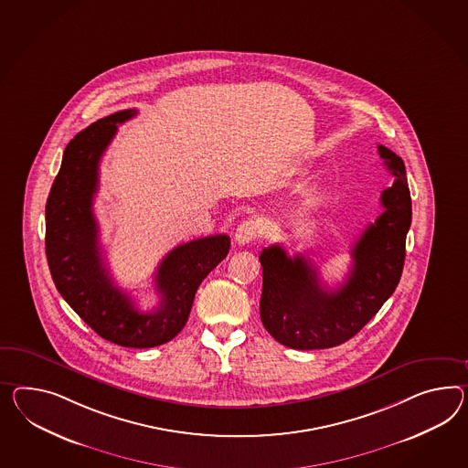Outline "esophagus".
<instances>
[{"mask_svg":"<svg viewBox=\"0 0 468 468\" xmlns=\"http://www.w3.org/2000/svg\"><path fill=\"white\" fill-rule=\"evenodd\" d=\"M260 236V226H258V222L256 220H244V222H240L238 229H236V232H234V239L240 246H244V244H250L252 240L256 239Z\"/></svg>","mask_w":468,"mask_h":468,"instance_id":"34e87169","label":"esophagus"}]
</instances>
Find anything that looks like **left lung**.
Wrapping results in <instances>:
<instances>
[{"instance_id": "8db88e82", "label": "left lung", "mask_w": 468, "mask_h": 468, "mask_svg": "<svg viewBox=\"0 0 468 468\" xmlns=\"http://www.w3.org/2000/svg\"><path fill=\"white\" fill-rule=\"evenodd\" d=\"M378 154L396 180L380 197L382 216L353 244V266L341 287L327 290L305 256L290 258L278 244L260 254L261 323L278 343L293 349L337 346L356 335L399 285L412 205L404 161L385 145H378Z\"/></svg>"}]
</instances>
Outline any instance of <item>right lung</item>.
Listing matches in <instances>:
<instances>
[{
    "mask_svg": "<svg viewBox=\"0 0 468 468\" xmlns=\"http://www.w3.org/2000/svg\"><path fill=\"white\" fill-rule=\"evenodd\" d=\"M137 110H122L100 119L66 145L59 173L46 205V254L56 288L84 323L110 343L154 347L171 341L188 321L197 288L228 256L226 234L180 244L157 266L154 283L159 305L137 309L108 273L98 242L93 198L98 166L119 123Z\"/></svg>",
    "mask_w": 468,
    "mask_h": 468,
    "instance_id": "obj_1",
    "label": "right lung"
}]
</instances>
